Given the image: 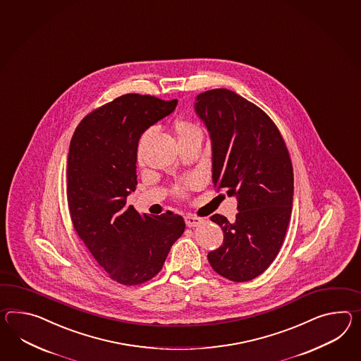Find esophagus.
<instances>
[{"label": "esophagus", "instance_id": "1", "mask_svg": "<svg viewBox=\"0 0 361 361\" xmlns=\"http://www.w3.org/2000/svg\"><path fill=\"white\" fill-rule=\"evenodd\" d=\"M202 221V218H198V216H195V215H186V216H185V223H186L188 227H197V226H200Z\"/></svg>", "mask_w": 361, "mask_h": 361}]
</instances>
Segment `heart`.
<instances>
[{
	"instance_id": "obj_1",
	"label": "heart",
	"mask_w": 361,
	"mask_h": 361,
	"mask_svg": "<svg viewBox=\"0 0 361 361\" xmlns=\"http://www.w3.org/2000/svg\"><path fill=\"white\" fill-rule=\"evenodd\" d=\"M149 132H151V129L142 134L141 140L138 142V154H141L142 146L146 141ZM175 132H176L178 142L185 141V140H189V138H193V137H202L201 128L190 120H177L175 123ZM192 185H193V180H188L183 184L175 185L173 189H172V193L177 195V197H184L188 188L192 186Z\"/></svg>"
}]
</instances>
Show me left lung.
<instances>
[{
  "label": "left lung",
  "instance_id": "left-lung-1",
  "mask_svg": "<svg viewBox=\"0 0 361 361\" xmlns=\"http://www.w3.org/2000/svg\"><path fill=\"white\" fill-rule=\"evenodd\" d=\"M195 112L212 137V181L238 202L235 219L210 218L223 229L224 241L207 255L209 262L229 281H252L273 264L290 223V152L273 120L231 90L200 94Z\"/></svg>",
  "mask_w": 361,
  "mask_h": 361
}]
</instances>
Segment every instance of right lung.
Masks as SVG:
<instances>
[{
    "label": "right lung",
    "instance_id": "1",
    "mask_svg": "<svg viewBox=\"0 0 361 361\" xmlns=\"http://www.w3.org/2000/svg\"><path fill=\"white\" fill-rule=\"evenodd\" d=\"M176 102L125 94L90 112L71 138L66 195L73 227L108 276L123 286L152 279L184 232L180 215H141L126 206L137 185L141 134L173 112Z\"/></svg>",
    "mask_w": 361,
    "mask_h": 361
}]
</instances>
